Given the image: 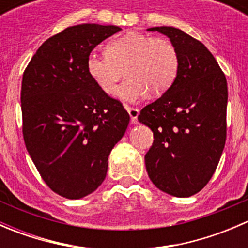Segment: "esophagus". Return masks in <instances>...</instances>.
<instances>
[{"label": "esophagus", "instance_id": "obj_1", "mask_svg": "<svg viewBox=\"0 0 248 248\" xmlns=\"http://www.w3.org/2000/svg\"><path fill=\"white\" fill-rule=\"evenodd\" d=\"M127 111H128L129 116H131V122L132 124H137L138 122V115H139V109L134 108V107H129V106H124Z\"/></svg>", "mask_w": 248, "mask_h": 248}]
</instances>
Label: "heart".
Masks as SVG:
<instances>
[{"label": "heart", "mask_w": 248, "mask_h": 248, "mask_svg": "<svg viewBox=\"0 0 248 248\" xmlns=\"http://www.w3.org/2000/svg\"><path fill=\"white\" fill-rule=\"evenodd\" d=\"M124 71L128 78L115 92L120 99L136 102L149 91L161 96L176 79L179 54L166 37L129 32L110 41L106 54L92 52L87 59V72L106 93L114 92Z\"/></svg>", "instance_id": "1"}]
</instances>
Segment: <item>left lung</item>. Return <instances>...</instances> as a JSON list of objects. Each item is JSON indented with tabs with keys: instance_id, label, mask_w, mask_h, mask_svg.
I'll return each instance as SVG.
<instances>
[{
	"instance_id": "obj_1",
	"label": "left lung",
	"mask_w": 248,
	"mask_h": 248,
	"mask_svg": "<svg viewBox=\"0 0 248 248\" xmlns=\"http://www.w3.org/2000/svg\"><path fill=\"white\" fill-rule=\"evenodd\" d=\"M147 31L170 39L179 54V72L170 89L138 116L154 132L145 166L157 188L175 197H191L206 186L223 152L227 79L198 39L170 26Z\"/></svg>"
}]
</instances>
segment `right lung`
Listing matches in <instances>:
<instances>
[{
  "mask_svg": "<svg viewBox=\"0 0 248 248\" xmlns=\"http://www.w3.org/2000/svg\"><path fill=\"white\" fill-rule=\"evenodd\" d=\"M119 31L114 25L67 27L39 46L22 76L25 145L47 187L64 198L101 186L110 151L129 124L121 102L87 72L92 50Z\"/></svg>",
  "mask_w": 248,
  "mask_h": 248,
  "instance_id": "1",
  "label": "right lung"
}]
</instances>
